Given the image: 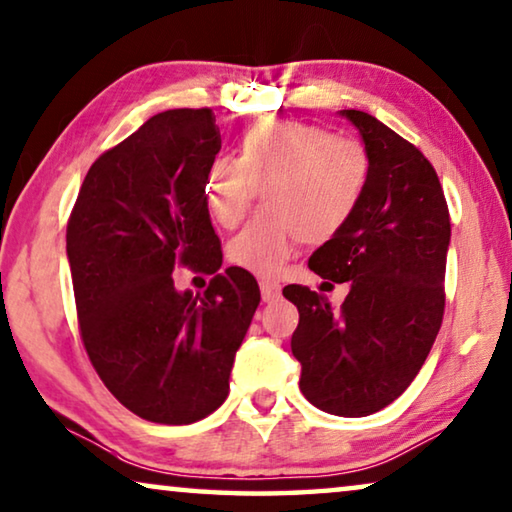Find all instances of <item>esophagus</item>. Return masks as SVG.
Wrapping results in <instances>:
<instances>
[{
    "label": "esophagus",
    "mask_w": 512,
    "mask_h": 512,
    "mask_svg": "<svg viewBox=\"0 0 512 512\" xmlns=\"http://www.w3.org/2000/svg\"><path fill=\"white\" fill-rule=\"evenodd\" d=\"M261 295H263V302H274V300H279V295H281V286L277 284V281L265 279V281H261Z\"/></svg>",
    "instance_id": "34e87169"
}]
</instances>
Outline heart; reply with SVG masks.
Segmentation results:
<instances>
[{
    "label": "heart",
    "instance_id": "heart-1",
    "mask_svg": "<svg viewBox=\"0 0 512 512\" xmlns=\"http://www.w3.org/2000/svg\"><path fill=\"white\" fill-rule=\"evenodd\" d=\"M365 143L318 124L261 120L242 133L238 159L214 157L205 168L207 214L238 226L263 187L268 212L228 242V261L261 277L277 274L295 244H323L346 231L372 184Z\"/></svg>",
    "mask_w": 512,
    "mask_h": 512
}]
</instances>
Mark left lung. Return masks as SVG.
<instances>
[{
  "label": "left lung",
  "instance_id": "left-lung-1",
  "mask_svg": "<svg viewBox=\"0 0 512 512\" xmlns=\"http://www.w3.org/2000/svg\"><path fill=\"white\" fill-rule=\"evenodd\" d=\"M342 115L372 154V184L346 231L318 247L309 268L351 291L337 311L307 286H286L284 298L300 311L291 351L302 395L332 416L360 418L409 388L439 335L450 212L416 145L362 110Z\"/></svg>",
  "mask_w": 512,
  "mask_h": 512
}]
</instances>
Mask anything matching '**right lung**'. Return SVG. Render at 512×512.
Returning <instances> with one entry per match:
<instances>
[{
	"label": "right lung",
	"instance_id": "add662e5",
	"mask_svg": "<svg viewBox=\"0 0 512 512\" xmlns=\"http://www.w3.org/2000/svg\"><path fill=\"white\" fill-rule=\"evenodd\" d=\"M219 150L212 108L154 115L94 161L66 224L87 358L117 402L159 425H189L224 404L261 302L247 270L219 272L203 198ZM177 267L213 274L203 296L174 291Z\"/></svg>",
	"mask_w": 512,
	"mask_h": 512
}]
</instances>
